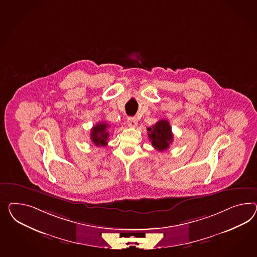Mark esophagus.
<instances>
[{"instance_id":"1","label":"esophagus","mask_w":257,"mask_h":257,"mask_svg":"<svg viewBox=\"0 0 257 257\" xmlns=\"http://www.w3.org/2000/svg\"><path fill=\"white\" fill-rule=\"evenodd\" d=\"M127 123L130 127H136L138 125V119L136 118H128L127 119Z\"/></svg>"}]
</instances>
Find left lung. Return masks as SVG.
Here are the masks:
<instances>
[{
  "instance_id": "1",
  "label": "left lung",
  "mask_w": 257,
  "mask_h": 257,
  "mask_svg": "<svg viewBox=\"0 0 257 257\" xmlns=\"http://www.w3.org/2000/svg\"><path fill=\"white\" fill-rule=\"evenodd\" d=\"M148 137L152 141V145L159 152H164L173 142V134L167 119H161L153 127H149Z\"/></svg>"
}]
</instances>
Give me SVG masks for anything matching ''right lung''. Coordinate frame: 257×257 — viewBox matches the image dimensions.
<instances>
[{
    "label": "right lung",
    "mask_w": 257,
    "mask_h": 257,
    "mask_svg": "<svg viewBox=\"0 0 257 257\" xmlns=\"http://www.w3.org/2000/svg\"><path fill=\"white\" fill-rule=\"evenodd\" d=\"M109 125L106 122H98L90 130V140L96 146H106L109 137Z\"/></svg>",
    "instance_id": "obj_1"
}]
</instances>
